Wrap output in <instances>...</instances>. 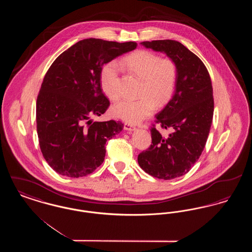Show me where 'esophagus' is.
Returning <instances> with one entry per match:
<instances>
[{
  "label": "esophagus",
  "mask_w": 252,
  "mask_h": 252,
  "mask_svg": "<svg viewBox=\"0 0 252 252\" xmlns=\"http://www.w3.org/2000/svg\"><path fill=\"white\" fill-rule=\"evenodd\" d=\"M124 129H125V130H127V131H133V130L136 129V127L133 126L132 125L128 124V123H126V124L124 125Z\"/></svg>",
  "instance_id": "34e87169"
}]
</instances>
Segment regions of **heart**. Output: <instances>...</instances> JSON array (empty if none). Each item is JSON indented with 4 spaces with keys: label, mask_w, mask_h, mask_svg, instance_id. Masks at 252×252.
Wrapping results in <instances>:
<instances>
[{
    "label": "heart",
    "mask_w": 252,
    "mask_h": 252,
    "mask_svg": "<svg viewBox=\"0 0 252 252\" xmlns=\"http://www.w3.org/2000/svg\"><path fill=\"white\" fill-rule=\"evenodd\" d=\"M121 67L126 68L142 79L136 100L124 99L113 105L111 114L115 118L137 124L149 117L155 104L161 106L174 94L178 80V67L171 59H160L155 53L141 50L121 60ZM101 87L111 101L119 98V72L115 64L106 65L101 72Z\"/></svg>",
    "instance_id": "b5f03b06"
}]
</instances>
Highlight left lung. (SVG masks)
<instances>
[{
  "label": "left lung",
  "mask_w": 252,
  "mask_h": 252,
  "mask_svg": "<svg viewBox=\"0 0 252 252\" xmlns=\"http://www.w3.org/2000/svg\"><path fill=\"white\" fill-rule=\"evenodd\" d=\"M145 48L164 53L178 67L174 94L156 115V123L169 129L167 137L151 127L152 144L138 156L145 173L168 180L190 171L203 151L214 116L213 86L200 59L179 41H143Z\"/></svg>",
  "instance_id": "obj_1"
}]
</instances>
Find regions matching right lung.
Wrapping results in <instances>:
<instances>
[{
  "instance_id": "right-lung-1",
  "label": "right lung",
  "mask_w": 252,
  "mask_h": 252,
  "mask_svg": "<svg viewBox=\"0 0 252 252\" xmlns=\"http://www.w3.org/2000/svg\"><path fill=\"white\" fill-rule=\"evenodd\" d=\"M136 47L134 41L86 38L49 68L36 99V131L42 155L60 175L84 177L103 163L106 143L124 125L91 119L109 106L101 89L102 67Z\"/></svg>"
}]
</instances>
